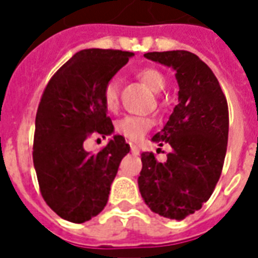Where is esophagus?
<instances>
[{
	"label": "esophagus",
	"instance_id": "34e87169",
	"mask_svg": "<svg viewBox=\"0 0 258 258\" xmlns=\"http://www.w3.org/2000/svg\"><path fill=\"white\" fill-rule=\"evenodd\" d=\"M130 148H131V153H134V155H138V153H140L138 146L134 145V144H131V145H130Z\"/></svg>",
	"mask_w": 258,
	"mask_h": 258
}]
</instances>
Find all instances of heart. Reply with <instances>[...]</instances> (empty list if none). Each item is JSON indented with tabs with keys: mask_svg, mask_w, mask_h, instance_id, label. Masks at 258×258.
<instances>
[{
	"mask_svg": "<svg viewBox=\"0 0 258 258\" xmlns=\"http://www.w3.org/2000/svg\"><path fill=\"white\" fill-rule=\"evenodd\" d=\"M137 77L148 85L153 92H160L167 84L166 76L156 68H142L137 72ZM102 103L107 112H116L118 107V84L116 80H109L102 88ZM153 120L145 116H124L114 124L118 135L131 142L142 140L152 128Z\"/></svg>",
	"mask_w": 258,
	"mask_h": 258,
	"instance_id": "1",
	"label": "heart"
}]
</instances>
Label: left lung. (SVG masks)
Here are the masks:
<instances>
[{"instance_id":"8db88e82","label":"left lung","mask_w":258,"mask_h":258,"mask_svg":"<svg viewBox=\"0 0 258 258\" xmlns=\"http://www.w3.org/2000/svg\"><path fill=\"white\" fill-rule=\"evenodd\" d=\"M145 58L170 66L178 81V105L152 140L171 152L160 163L153 152L141 155L140 192L153 213L182 220L210 199L227 153V98L211 69L188 51L148 52Z\"/></svg>"}]
</instances>
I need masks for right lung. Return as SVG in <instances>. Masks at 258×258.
<instances>
[{"mask_svg": "<svg viewBox=\"0 0 258 258\" xmlns=\"http://www.w3.org/2000/svg\"><path fill=\"white\" fill-rule=\"evenodd\" d=\"M133 55L120 49L80 51L53 74L42 92L33 162L42 198L63 220L81 224L105 209L120 162L130 152L121 135H114L92 155L84 151V141L113 133L102 88Z\"/></svg>", "mask_w": 258, "mask_h": 258, "instance_id": "right-lung-1", "label": "right lung"}]
</instances>
